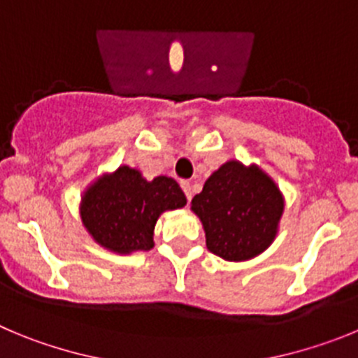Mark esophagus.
Returning <instances> with one entry per match:
<instances>
[{
    "label": "esophagus",
    "instance_id": "obj_1",
    "mask_svg": "<svg viewBox=\"0 0 358 358\" xmlns=\"http://www.w3.org/2000/svg\"><path fill=\"white\" fill-rule=\"evenodd\" d=\"M180 185H182L183 192H185L187 199L192 198V189H191V182H187V180H183V182H180Z\"/></svg>",
    "mask_w": 358,
    "mask_h": 358
}]
</instances>
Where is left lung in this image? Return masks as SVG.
Here are the masks:
<instances>
[{
    "label": "left lung",
    "instance_id": "obj_1",
    "mask_svg": "<svg viewBox=\"0 0 358 358\" xmlns=\"http://www.w3.org/2000/svg\"><path fill=\"white\" fill-rule=\"evenodd\" d=\"M191 210L205 230L208 251L243 262L271 246L283 214V196L259 166L228 160L212 173Z\"/></svg>",
    "mask_w": 358,
    "mask_h": 358
}]
</instances>
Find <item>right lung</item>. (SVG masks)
Masks as SVG:
<instances>
[{"label": "right lung", "instance_id": "1", "mask_svg": "<svg viewBox=\"0 0 358 358\" xmlns=\"http://www.w3.org/2000/svg\"><path fill=\"white\" fill-rule=\"evenodd\" d=\"M187 198L176 180H146L139 169L119 166L87 187L80 203L85 230L105 250L119 255L153 248L157 219L166 210L185 207Z\"/></svg>", "mask_w": 358, "mask_h": 358}]
</instances>
